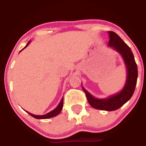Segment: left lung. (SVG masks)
<instances>
[{
	"label": "left lung",
	"mask_w": 146,
	"mask_h": 146,
	"mask_svg": "<svg viewBox=\"0 0 146 146\" xmlns=\"http://www.w3.org/2000/svg\"><path fill=\"white\" fill-rule=\"evenodd\" d=\"M110 40L108 46L120 54L127 68L126 82L121 92L104 99H98L92 96L82 87L88 103L94 108L106 111L117 110L127 102L135 91L137 79V67L130 48L123 42L116 33L108 32Z\"/></svg>",
	"instance_id": "1"
}]
</instances>
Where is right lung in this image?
Here are the masks:
<instances>
[{"mask_svg":"<svg viewBox=\"0 0 146 146\" xmlns=\"http://www.w3.org/2000/svg\"><path fill=\"white\" fill-rule=\"evenodd\" d=\"M30 42H31V41H29V42L27 43V44L25 46V47L23 49H25L26 47H27V46L29 44ZM23 49H22L21 51L23 50ZM63 101H64V98L61 99V101L60 104H58V106L54 110H53L52 111H50L49 113H46V114H44V115H34L33 113H30V112H27L29 113L30 115H31V116H33V117H35V118H36V119H47V118H50V117H54L56 115H57L58 114H59L62 111V109L63 108Z\"/></svg>","mask_w":146,"mask_h":146,"instance_id":"right-lung-1","label":"right lung"}]
</instances>
